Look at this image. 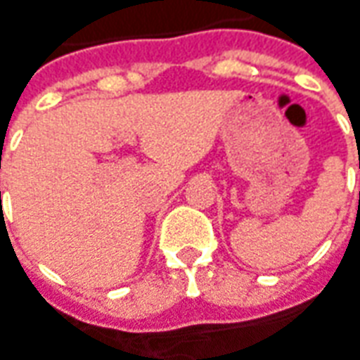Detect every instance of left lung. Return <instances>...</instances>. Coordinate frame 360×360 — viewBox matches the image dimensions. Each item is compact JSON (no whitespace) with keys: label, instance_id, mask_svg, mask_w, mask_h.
<instances>
[{"label":"left lung","instance_id":"obj_1","mask_svg":"<svg viewBox=\"0 0 360 360\" xmlns=\"http://www.w3.org/2000/svg\"><path fill=\"white\" fill-rule=\"evenodd\" d=\"M359 167H360V165H359Z\"/></svg>","mask_w":360,"mask_h":360}]
</instances>
